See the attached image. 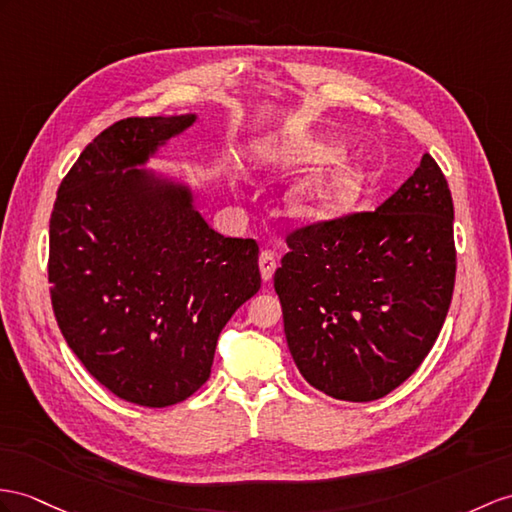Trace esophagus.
Returning a JSON list of instances; mask_svg holds the SVG:
<instances>
[{
  "label": "esophagus",
  "instance_id": "1",
  "mask_svg": "<svg viewBox=\"0 0 512 512\" xmlns=\"http://www.w3.org/2000/svg\"><path fill=\"white\" fill-rule=\"evenodd\" d=\"M258 265H260V276H263V280L271 282L273 273H276V267H278L276 254L269 252V249H265V252L260 254V258H258Z\"/></svg>",
  "mask_w": 512,
  "mask_h": 512
}]
</instances>
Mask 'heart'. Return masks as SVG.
Returning <instances> with one entry per match:
<instances>
[{"label": "heart", "mask_w": 512, "mask_h": 512, "mask_svg": "<svg viewBox=\"0 0 512 512\" xmlns=\"http://www.w3.org/2000/svg\"><path fill=\"white\" fill-rule=\"evenodd\" d=\"M258 156L280 169H315L341 156V147L313 134L286 128L258 143ZM365 173L356 162L341 160L323 173L304 178L289 195V213L302 221H328L345 215L363 191Z\"/></svg>", "instance_id": "heart-1"}]
</instances>
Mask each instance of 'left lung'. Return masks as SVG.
I'll use <instances>...</instances> for the list:
<instances>
[{
	"label": "left lung",
	"mask_w": 512,
	"mask_h": 512,
	"mask_svg": "<svg viewBox=\"0 0 512 512\" xmlns=\"http://www.w3.org/2000/svg\"><path fill=\"white\" fill-rule=\"evenodd\" d=\"M273 286L299 373L336 400L373 402L428 356L456 276L454 204L426 154L376 213L289 236Z\"/></svg>",
	"instance_id": "left-lung-1"
}]
</instances>
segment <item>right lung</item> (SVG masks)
I'll list each match as a JSON object with an SVG mask.
<instances>
[{
    "label": "right lung",
    "mask_w": 512,
    "mask_h": 512,
    "mask_svg": "<svg viewBox=\"0 0 512 512\" xmlns=\"http://www.w3.org/2000/svg\"><path fill=\"white\" fill-rule=\"evenodd\" d=\"M195 121L130 117L97 134L49 219L62 336L97 382L147 408L178 404L208 380L221 330L260 289L256 241L215 232L189 180L147 169Z\"/></svg>",
    "instance_id": "add662e5"
}]
</instances>
